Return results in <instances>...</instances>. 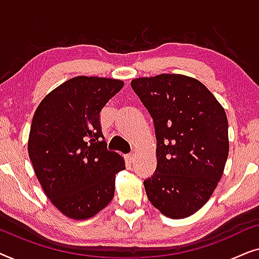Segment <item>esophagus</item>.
Masks as SVG:
<instances>
[{
  "label": "esophagus",
  "instance_id": "esophagus-1",
  "mask_svg": "<svg viewBox=\"0 0 259 259\" xmlns=\"http://www.w3.org/2000/svg\"><path fill=\"white\" fill-rule=\"evenodd\" d=\"M134 158H136V153H134V152H131V153L127 155V159H128L131 162L134 161Z\"/></svg>",
  "mask_w": 259,
  "mask_h": 259
}]
</instances>
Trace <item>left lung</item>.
I'll use <instances>...</instances> for the list:
<instances>
[{
	"instance_id": "8db88e82",
	"label": "left lung",
	"mask_w": 259,
	"mask_h": 259,
	"mask_svg": "<svg viewBox=\"0 0 259 259\" xmlns=\"http://www.w3.org/2000/svg\"><path fill=\"white\" fill-rule=\"evenodd\" d=\"M132 90L153 119L157 168L144 182L154 207L186 218L210 199L229 155L228 118L200 81L182 74L139 77Z\"/></svg>"
}]
</instances>
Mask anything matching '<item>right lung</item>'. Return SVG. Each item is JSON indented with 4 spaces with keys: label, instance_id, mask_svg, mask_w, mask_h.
Listing matches in <instances>:
<instances>
[{
    "label": "right lung",
    "instance_id": "add662e5",
    "mask_svg": "<svg viewBox=\"0 0 259 259\" xmlns=\"http://www.w3.org/2000/svg\"><path fill=\"white\" fill-rule=\"evenodd\" d=\"M122 87L121 80L76 76L35 111L28 153L46 196L68 218L93 217L114 197L115 175L126 167L107 150L100 112Z\"/></svg>",
    "mask_w": 259,
    "mask_h": 259
}]
</instances>
